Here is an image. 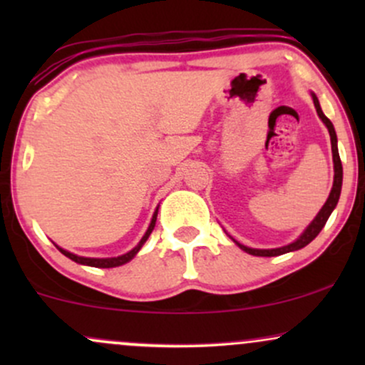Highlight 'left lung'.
<instances>
[{"mask_svg": "<svg viewBox=\"0 0 365 365\" xmlns=\"http://www.w3.org/2000/svg\"><path fill=\"white\" fill-rule=\"evenodd\" d=\"M312 101H314V106H316L317 115H319L322 123L326 125V128H328L329 137H331V150H333V163H334V180H333V188H331L328 200H326L324 206L321 207V211L317 212V216L314 217L312 223L304 230L302 235L297 238L295 242H292V244L279 247V249H250V247H245V245L238 244L237 240H233L238 247H240L242 250H245L247 254L259 255V257H274V255H282V254H287V252H293V250L302 249V247L309 245L314 240V238L319 235V232L322 228H324L326 221H328V217L331 216V212H333V209L336 207L338 199H340V194H341V182H343V168H341L340 154H338L336 132H334V127H333V123L329 121V118H326V115L322 113L321 106H319V101H317V98H316V94H312Z\"/></svg>", "mask_w": 365, "mask_h": 365, "instance_id": "obj_1", "label": "left lung"}]
</instances>
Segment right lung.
<instances>
[{
	"instance_id": "1",
	"label": "right lung",
	"mask_w": 365,
	"mask_h": 365,
	"mask_svg": "<svg viewBox=\"0 0 365 365\" xmlns=\"http://www.w3.org/2000/svg\"><path fill=\"white\" fill-rule=\"evenodd\" d=\"M156 217H158V209H156V211H154L153 220H150V225H149L148 232H145V235L142 237V240L139 242V244H137V247H133V249L130 250V252H127V254L118 255V257H108V259L81 257V255H75V254H72V252H68V250L61 249V247H58V245H56V247H58V250H60V252H61L63 255H66V257L72 259V261H75V262L83 264V266H92V267H116V266H121V264H125V262L132 261V259L135 257V254L139 252V250L142 249V245L145 244V240H148L150 233H153L154 226H156Z\"/></svg>"
}]
</instances>
